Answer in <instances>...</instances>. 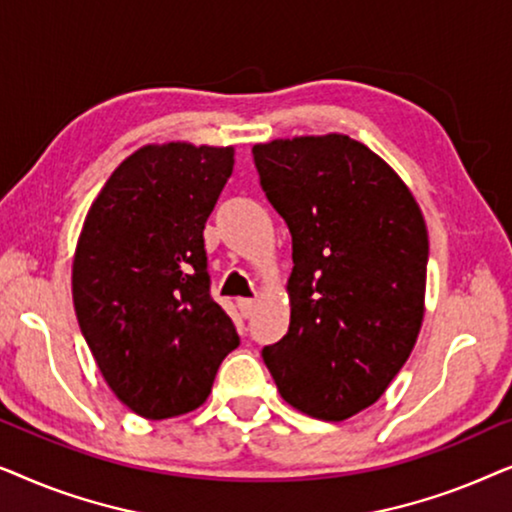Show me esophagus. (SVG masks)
<instances>
[{
    "instance_id": "obj_1",
    "label": "esophagus",
    "mask_w": 512,
    "mask_h": 512,
    "mask_svg": "<svg viewBox=\"0 0 512 512\" xmlns=\"http://www.w3.org/2000/svg\"><path fill=\"white\" fill-rule=\"evenodd\" d=\"M237 310H240V314L244 319L254 317L256 312V298H237Z\"/></svg>"
}]
</instances>
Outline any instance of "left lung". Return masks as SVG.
Segmentation results:
<instances>
[{"mask_svg": "<svg viewBox=\"0 0 512 512\" xmlns=\"http://www.w3.org/2000/svg\"><path fill=\"white\" fill-rule=\"evenodd\" d=\"M251 153L293 247L289 331L263 361L286 403L340 422L373 405L415 347L424 216L398 174L347 135L275 139Z\"/></svg>", "mask_w": 512, "mask_h": 512, "instance_id": "obj_1", "label": "left lung"}]
</instances>
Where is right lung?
Segmentation results:
<instances>
[{
	"label": "right lung",
	"instance_id": "obj_1",
	"mask_svg": "<svg viewBox=\"0 0 512 512\" xmlns=\"http://www.w3.org/2000/svg\"><path fill=\"white\" fill-rule=\"evenodd\" d=\"M233 165L230 146H144L116 167L83 223L76 319L111 391L146 419L200 408L240 345L209 291L202 237Z\"/></svg>",
	"mask_w": 512,
	"mask_h": 512
}]
</instances>
